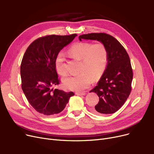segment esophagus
Masks as SVG:
<instances>
[{
    "mask_svg": "<svg viewBox=\"0 0 154 154\" xmlns=\"http://www.w3.org/2000/svg\"><path fill=\"white\" fill-rule=\"evenodd\" d=\"M85 92H75V95H85Z\"/></svg>",
    "mask_w": 154,
    "mask_h": 154,
    "instance_id": "esophagus-1",
    "label": "esophagus"
}]
</instances>
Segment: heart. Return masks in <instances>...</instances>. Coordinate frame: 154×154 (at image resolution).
Segmentation results:
<instances>
[{
    "mask_svg": "<svg viewBox=\"0 0 154 154\" xmlns=\"http://www.w3.org/2000/svg\"><path fill=\"white\" fill-rule=\"evenodd\" d=\"M73 57L80 60V74L70 76L63 80V86L68 90L82 91L90 85L92 78L97 79L102 76L108 63V51L102 42L92 44L79 42L74 44L68 51ZM55 66L58 74L66 77L67 71L64 59L59 54L55 60Z\"/></svg>",
    "mask_w": 154,
    "mask_h": 154,
    "instance_id": "obj_1",
    "label": "heart"
}]
</instances>
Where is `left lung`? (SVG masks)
Instances as JSON below:
<instances>
[{
	"label": "left lung",
	"mask_w": 154,
	"mask_h": 154,
	"mask_svg": "<svg viewBox=\"0 0 154 154\" xmlns=\"http://www.w3.org/2000/svg\"><path fill=\"white\" fill-rule=\"evenodd\" d=\"M79 40H97L108 51L107 67L97 85L90 92H95L99 101L92 112L95 114H114L122 107L132 90L133 72L125 48L113 36L106 33H91L79 37Z\"/></svg>",
	"instance_id": "1"
}]
</instances>
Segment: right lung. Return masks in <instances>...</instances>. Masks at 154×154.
Returning <instances> with one entry per match:
<instances>
[{
  "instance_id": "obj_1",
  "label": "right lung",
  "mask_w": 154,
  "mask_h": 154,
  "mask_svg": "<svg viewBox=\"0 0 154 154\" xmlns=\"http://www.w3.org/2000/svg\"><path fill=\"white\" fill-rule=\"evenodd\" d=\"M77 35H50L35 40L28 47L20 65L22 89L37 112L53 116L62 112L74 92L54 88L60 80L55 60L59 52Z\"/></svg>"
}]
</instances>
